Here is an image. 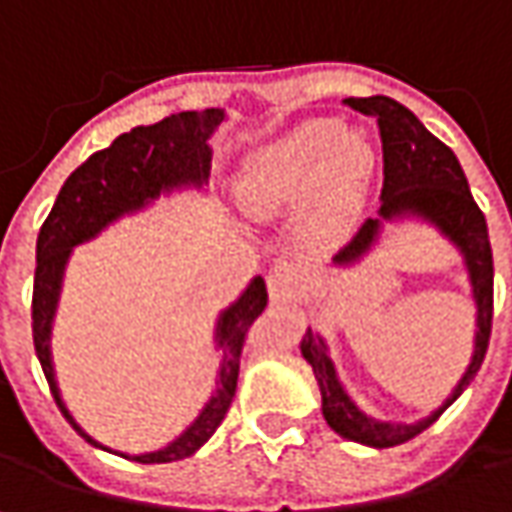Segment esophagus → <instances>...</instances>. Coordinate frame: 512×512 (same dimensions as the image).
I'll list each match as a JSON object with an SVG mask.
<instances>
[{"label": "esophagus", "mask_w": 512, "mask_h": 512, "mask_svg": "<svg viewBox=\"0 0 512 512\" xmlns=\"http://www.w3.org/2000/svg\"><path fill=\"white\" fill-rule=\"evenodd\" d=\"M266 286H269V297L274 303L294 300L306 286V266L294 263V260H280L266 274Z\"/></svg>", "instance_id": "obj_1"}]
</instances>
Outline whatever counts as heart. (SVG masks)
Masks as SVG:
<instances>
[{
    "instance_id": "b5f03b06",
    "label": "heart",
    "mask_w": 512,
    "mask_h": 512,
    "mask_svg": "<svg viewBox=\"0 0 512 512\" xmlns=\"http://www.w3.org/2000/svg\"><path fill=\"white\" fill-rule=\"evenodd\" d=\"M374 152L331 118H311L257 150L240 169L238 201L255 218L283 215L303 200L300 235L334 246L351 232L365 198Z\"/></svg>"
}]
</instances>
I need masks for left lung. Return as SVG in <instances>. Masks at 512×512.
Returning a JSON list of instances; mask_svg holds the SVG:
<instances>
[{"instance_id": "8db88e82", "label": "left lung", "mask_w": 512, "mask_h": 512, "mask_svg": "<svg viewBox=\"0 0 512 512\" xmlns=\"http://www.w3.org/2000/svg\"><path fill=\"white\" fill-rule=\"evenodd\" d=\"M345 104L357 113L377 118L385 181H382L379 218H368L362 223L351 243H345L334 255V266H351L368 255L371 246L379 240L382 223L419 218V221L433 223L459 249V255L465 257L470 291L476 300V340H473L470 365L459 379V385L453 388V394L431 416L419 419L414 425L382 422L365 414L360 405L348 397V391L337 377V368L328 357L326 340L314 334L311 328L303 334L300 351L320 385L328 428L360 445L394 448L419 436L425 428H431L482 368L487 343H490V326H493V252H490L485 215L470 195L465 172L459 167V158L453 155V150L445 147L436 135L428 133L425 124L394 98H345Z\"/></svg>"}]
</instances>
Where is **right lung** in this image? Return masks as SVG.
Masks as SVG:
<instances>
[{"instance_id": "1", "label": "right lung", "mask_w": 512, "mask_h": 512, "mask_svg": "<svg viewBox=\"0 0 512 512\" xmlns=\"http://www.w3.org/2000/svg\"><path fill=\"white\" fill-rule=\"evenodd\" d=\"M223 118H226L223 110H215V107L203 113L186 110L150 127H133L130 133L118 135L107 150L93 152L64 181L59 198L39 229L36 277H33L36 357L42 362L50 394L56 399L64 419L96 448H104V445L84 431L67 411L59 382H56V371H53V357H50V331H53V317L59 306L64 266L70 260L73 246L93 240L101 229H107L121 215H133L172 189H189V186L201 189L209 181V167H212L209 135L218 130ZM266 303H269L266 283L263 277H255L249 289L243 291L229 309L221 311L218 326H215V345L223 354L221 368H218V388L203 405L198 419L178 439H172L167 448L138 453V456L121 453V456L135 459L141 465H164V462H178V459L192 456L203 442H209V436L218 431V425L232 405L235 388H238L243 343L252 323L266 309Z\"/></svg>"}]
</instances>
